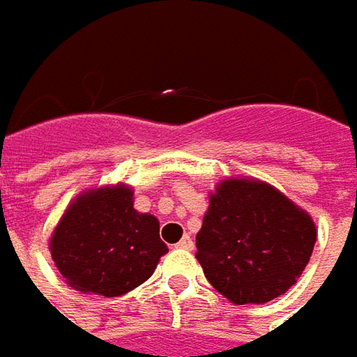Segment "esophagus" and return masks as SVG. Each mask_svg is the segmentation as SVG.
<instances>
[{
	"label": "esophagus",
	"mask_w": 357,
	"mask_h": 357,
	"mask_svg": "<svg viewBox=\"0 0 357 357\" xmlns=\"http://www.w3.org/2000/svg\"><path fill=\"white\" fill-rule=\"evenodd\" d=\"M192 246H195V244H192V240H190V236H188V234H186V236H183V240L176 244V248H183V250H192Z\"/></svg>",
	"instance_id": "34e87169"
}]
</instances>
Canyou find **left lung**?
<instances>
[{
  "mask_svg": "<svg viewBox=\"0 0 357 357\" xmlns=\"http://www.w3.org/2000/svg\"><path fill=\"white\" fill-rule=\"evenodd\" d=\"M314 242L312 218L274 186L228 178L211 195L197 234V260L230 302L264 304L294 286Z\"/></svg>",
  "mask_w": 357,
  "mask_h": 357,
  "instance_id": "obj_1",
  "label": "left lung"
}]
</instances>
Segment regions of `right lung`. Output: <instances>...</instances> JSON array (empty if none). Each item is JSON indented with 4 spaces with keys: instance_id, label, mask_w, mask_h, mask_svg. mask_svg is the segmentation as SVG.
I'll list each match as a JSON object with an SVG mask.
<instances>
[{
    "instance_id": "add662e5",
    "label": "right lung",
    "mask_w": 357,
    "mask_h": 357,
    "mask_svg": "<svg viewBox=\"0 0 357 357\" xmlns=\"http://www.w3.org/2000/svg\"><path fill=\"white\" fill-rule=\"evenodd\" d=\"M53 262L79 292L123 296L149 280L169 252L158 220L132 208L129 186L81 195L63 214L49 244Z\"/></svg>"
}]
</instances>
